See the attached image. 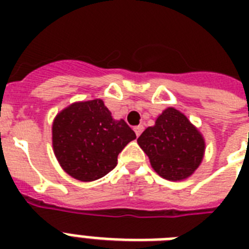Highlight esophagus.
Instances as JSON below:
<instances>
[{
    "label": "esophagus",
    "instance_id": "1",
    "mask_svg": "<svg viewBox=\"0 0 249 249\" xmlns=\"http://www.w3.org/2000/svg\"><path fill=\"white\" fill-rule=\"evenodd\" d=\"M143 125H137V126H134V132H136L137 137H140L141 134H142V132H143Z\"/></svg>",
    "mask_w": 249,
    "mask_h": 249
}]
</instances>
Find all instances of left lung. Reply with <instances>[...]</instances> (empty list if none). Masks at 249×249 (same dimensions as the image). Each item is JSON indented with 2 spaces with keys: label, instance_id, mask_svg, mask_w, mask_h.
Returning <instances> with one entry per match:
<instances>
[{
  "label": "left lung",
  "instance_id": "8db88e82",
  "mask_svg": "<svg viewBox=\"0 0 249 249\" xmlns=\"http://www.w3.org/2000/svg\"><path fill=\"white\" fill-rule=\"evenodd\" d=\"M137 142L156 173L169 181L191 176L204 155V140L200 133L183 113L172 107L166 108Z\"/></svg>",
  "mask_w": 249,
  "mask_h": 249
}]
</instances>
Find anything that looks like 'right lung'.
Wrapping results in <instances>:
<instances>
[{"label": "right lung", "instance_id": "obj_1", "mask_svg": "<svg viewBox=\"0 0 249 249\" xmlns=\"http://www.w3.org/2000/svg\"><path fill=\"white\" fill-rule=\"evenodd\" d=\"M134 138L132 128L124 120H113L101 99L73 103L53 124L56 159L70 176L84 182L109 173Z\"/></svg>", "mask_w": 249, "mask_h": 249}]
</instances>
